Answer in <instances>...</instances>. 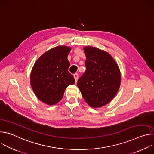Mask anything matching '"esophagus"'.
<instances>
[{"instance_id": "1", "label": "esophagus", "mask_w": 154, "mask_h": 154, "mask_svg": "<svg viewBox=\"0 0 154 154\" xmlns=\"http://www.w3.org/2000/svg\"><path fill=\"white\" fill-rule=\"evenodd\" d=\"M74 79H75V82H77V80H78V78H79V74H74Z\"/></svg>"}]
</instances>
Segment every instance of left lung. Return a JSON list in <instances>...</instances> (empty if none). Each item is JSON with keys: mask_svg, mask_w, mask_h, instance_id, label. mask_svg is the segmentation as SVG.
Wrapping results in <instances>:
<instances>
[{"mask_svg": "<svg viewBox=\"0 0 154 154\" xmlns=\"http://www.w3.org/2000/svg\"><path fill=\"white\" fill-rule=\"evenodd\" d=\"M86 70L77 82L85 102L99 108L110 102L121 85V72L114 58L107 52L97 48H83Z\"/></svg>", "mask_w": 154, "mask_h": 154, "instance_id": "left-lung-1", "label": "left lung"}]
</instances>
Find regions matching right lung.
I'll return each mask as SVG.
<instances>
[{"label":"right lung","mask_w":154,"mask_h":154,"mask_svg":"<svg viewBox=\"0 0 154 154\" xmlns=\"http://www.w3.org/2000/svg\"><path fill=\"white\" fill-rule=\"evenodd\" d=\"M71 48L59 46L43 54L35 62L30 74L32 88L41 102L49 105L62 99L66 88L75 83L68 72V55Z\"/></svg>","instance_id":"obj_1"}]
</instances>
